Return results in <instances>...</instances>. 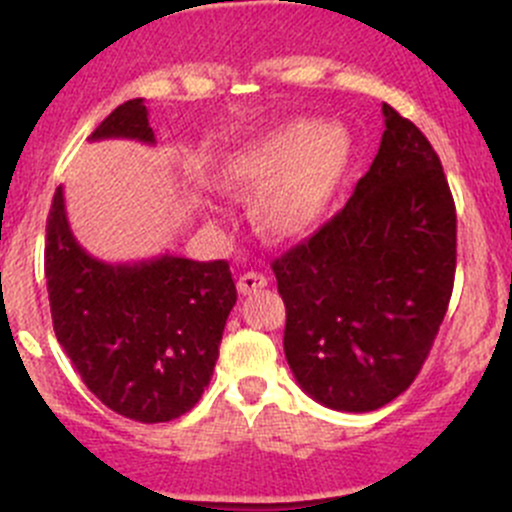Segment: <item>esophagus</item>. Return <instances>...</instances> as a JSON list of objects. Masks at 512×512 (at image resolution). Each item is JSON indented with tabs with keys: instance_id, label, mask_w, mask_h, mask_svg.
<instances>
[{
	"instance_id": "34e87169",
	"label": "esophagus",
	"mask_w": 512,
	"mask_h": 512,
	"mask_svg": "<svg viewBox=\"0 0 512 512\" xmlns=\"http://www.w3.org/2000/svg\"><path fill=\"white\" fill-rule=\"evenodd\" d=\"M262 287H267V277L262 275V272H245V275H240V280H237L240 294H252Z\"/></svg>"
}]
</instances>
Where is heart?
<instances>
[{
    "instance_id": "heart-1",
    "label": "heart",
    "mask_w": 512,
    "mask_h": 512,
    "mask_svg": "<svg viewBox=\"0 0 512 512\" xmlns=\"http://www.w3.org/2000/svg\"><path fill=\"white\" fill-rule=\"evenodd\" d=\"M349 153L342 128L292 121L230 153L220 165V183L232 190L257 188L252 198L257 227L287 240L309 232L322 218Z\"/></svg>"
}]
</instances>
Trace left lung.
Listing matches in <instances>:
<instances>
[{"mask_svg": "<svg viewBox=\"0 0 512 512\" xmlns=\"http://www.w3.org/2000/svg\"><path fill=\"white\" fill-rule=\"evenodd\" d=\"M379 153L352 198L272 262L297 384L334 411L366 414L404 394L446 317L456 205L428 138L384 103Z\"/></svg>", "mask_w": 512, "mask_h": 512, "instance_id": "8db88e82", "label": "left lung"}]
</instances>
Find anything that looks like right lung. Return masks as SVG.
I'll list each match as a JSON object with an SVG mask.
<instances>
[{
	"instance_id": "obj_1",
	"label": "right lung",
	"mask_w": 512,
	"mask_h": 512,
	"mask_svg": "<svg viewBox=\"0 0 512 512\" xmlns=\"http://www.w3.org/2000/svg\"><path fill=\"white\" fill-rule=\"evenodd\" d=\"M101 138L156 141L143 98L108 113L91 133V141ZM44 275L56 339L103 406L163 423L198 404L237 302L225 260H96L71 232L59 185L46 218Z\"/></svg>"
}]
</instances>
